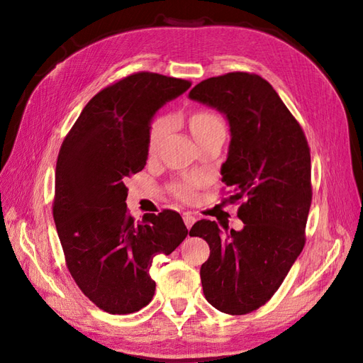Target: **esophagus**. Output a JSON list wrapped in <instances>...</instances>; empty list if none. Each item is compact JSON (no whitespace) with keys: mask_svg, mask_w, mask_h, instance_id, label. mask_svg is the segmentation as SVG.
<instances>
[{"mask_svg":"<svg viewBox=\"0 0 363 363\" xmlns=\"http://www.w3.org/2000/svg\"><path fill=\"white\" fill-rule=\"evenodd\" d=\"M196 222V218H194L193 215H190V213H185L184 215V224L187 225V228H191V225Z\"/></svg>","mask_w":363,"mask_h":363,"instance_id":"esophagus-1","label":"esophagus"}]
</instances>
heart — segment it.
<instances>
[{
  "label": "heart",
  "instance_id": "heart-1",
  "mask_svg": "<svg viewBox=\"0 0 363 363\" xmlns=\"http://www.w3.org/2000/svg\"><path fill=\"white\" fill-rule=\"evenodd\" d=\"M170 119L169 118H160L156 119L152 130H150V136H148V150L155 152L157 147H160L161 141L164 139V136L167 135V132L170 130ZM190 130L194 136V139H201L206 138L211 133L220 132L224 130V123H222L220 118L211 111H198L190 118ZM178 194L184 199H189L191 196V191L189 187H179L178 189Z\"/></svg>",
  "mask_w": 363,
  "mask_h": 363
}]
</instances>
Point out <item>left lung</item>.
Returning a JSON list of instances; mask_svg holds the SVG:
<instances>
[{
    "instance_id": "8db88e82",
    "label": "left lung",
    "mask_w": 363,
    "mask_h": 363,
    "mask_svg": "<svg viewBox=\"0 0 363 363\" xmlns=\"http://www.w3.org/2000/svg\"><path fill=\"white\" fill-rule=\"evenodd\" d=\"M189 98L216 108L230 127L222 182L242 230L201 219L190 230L210 245L201 267L206 299L227 314H247L272 299L305 245L311 206L310 148L299 123L264 78L233 72L194 86Z\"/></svg>"
}]
</instances>
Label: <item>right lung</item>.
<instances>
[{
  "instance_id": "obj_1",
  "label": "right lung",
  "mask_w": 363,
  "mask_h": 363,
  "mask_svg": "<svg viewBox=\"0 0 363 363\" xmlns=\"http://www.w3.org/2000/svg\"><path fill=\"white\" fill-rule=\"evenodd\" d=\"M190 81L141 72L101 90L64 139L55 176L53 219L67 268L89 299L110 314L153 299L150 267L187 238L179 213L127 211L125 178L147 164L152 119Z\"/></svg>"
}]
</instances>
